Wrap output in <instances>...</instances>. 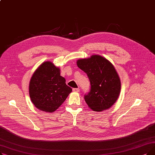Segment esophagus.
<instances>
[{
    "label": "esophagus",
    "instance_id": "34e87169",
    "mask_svg": "<svg viewBox=\"0 0 155 155\" xmlns=\"http://www.w3.org/2000/svg\"><path fill=\"white\" fill-rule=\"evenodd\" d=\"M73 91L74 92H79L80 89L78 88H73Z\"/></svg>",
    "mask_w": 155,
    "mask_h": 155
}]
</instances>
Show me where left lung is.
Returning a JSON list of instances; mask_svg holds the SVG:
<instances>
[{"mask_svg": "<svg viewBox=\"0 0 155 155\" xmlns=\"http://www.w3.org/2000/svg\"><path fill=\"white\" fill-rule=\"evenodd\" d=\"M77 66L90 80L91 91L85 94L88 106L96 112L109 109L117 100L120 92V80L113 64L100 55L80 59Z\"/></svg>", "mask_w": 155, "mask_h": 155, "instance_id": "8db88e82", "label": "left lung"}]
</instances>
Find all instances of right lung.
<instances>
[{
	"instance_id": "add662e5",
	"label": "right lung",
	"mask_w": 155,
	"mask_h": 155,
	"mask_svg": "<svg viewBox=\"0 0 155 155\" xmlns=\"http://www.w3.org/2000/svg\"><path fill=\"white\" fill-rule=\"evenodd\" d=\"M32 102L39 110L53 112L66 100L72 89L51 61L43 63L32 75L29 87Z\"/></svg>"
}]
</instances>
